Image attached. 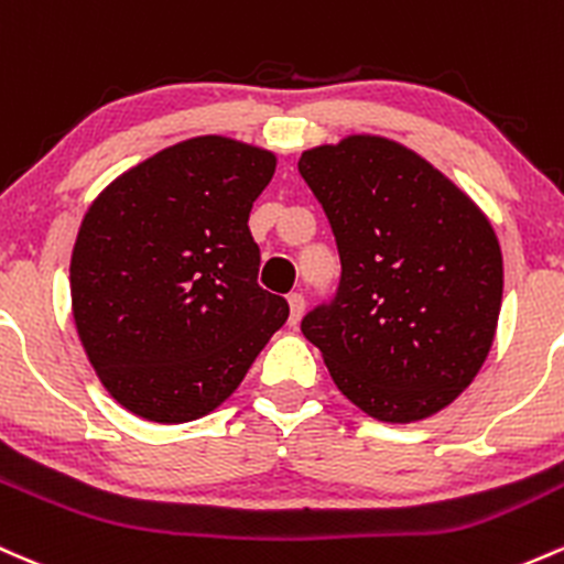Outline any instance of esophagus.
I'll list each match as a JSON object with an SVG mask.
<instances>
[{"label": "esophagus", "instance_id": "obj_1", "mask_svg": "<svg viewBox=\"0 0 564 564\" xmlns=\"http://www.w3.org/2000/svg\"><path fill=\"white\" fill-rule=\"evenodd\" d=\"M289 311H292V315H289V324L296 326L300 324L302 313H305V296H302L300 292L289 294Z\"/></svg>", "mask_w": 564, "mask_h": 564}]
</instances>
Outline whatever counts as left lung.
Here are the masks:
<instances>
[{
  "instance_id": "1",
  "label": "left lung",
  "mask_w": 564,
  "mask_h": 564,
  "mask_svg": "<svg viewBox=\"0 0 564 564\" xmlns=\"http://www.w3.org/2000/svg\"><path fill=\"white\" fill-rule=\"evenodd\" d=\"M300 173L343 259L334 302L302 321L334 386L382 423L442 412L479 375L498 332L503 253L490 219L386 135L305 150Z\"/></svg>"
}]
</instances>
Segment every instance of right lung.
I'll return each instance as SVG.
<instances>
[{
	"instance_id": "right-lung-1",
	"label": "right lung",
	"mask_w": 564,
	"mask_h": 564,
	"mask_svg": "<svg viewBox=\"0 0 564 564\" xmlns=\"http://www.w3.org/2000/svg\"><path fill=\"white\" fill-rule=\"evenodd\" d=\"M275 152L195 135L98 192L72 251V315L111 399L176 425L225 404L286 324L283 296L257 283L253 200Z\"/></svg>"
}]
</instances>
